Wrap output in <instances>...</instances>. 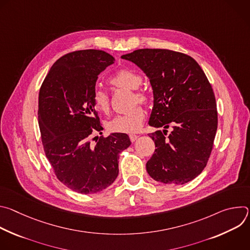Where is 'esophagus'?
Listing matches in <instances>:
<instances>
[{
    "instance_id": "1",
    "label": "esophagus",
    "mask_w": 250,
    "mask_h": 250,
    "mask_svg": "<svg viewBox=\"0 0 250 250\" xmlns=\"http://www.w3.org/2000/svg\"><path fill=\"white\" fill-rule=\"evenodd\" d=\"M129 138H130V141H131V142H134V141L138 138V135L131 133V134H129Z\"/></svg>"
}]
</instances>
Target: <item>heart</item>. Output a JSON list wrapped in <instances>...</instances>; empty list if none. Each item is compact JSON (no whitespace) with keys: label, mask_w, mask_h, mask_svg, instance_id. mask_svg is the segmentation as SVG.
<instances>
[{"label":"heart","mask_w":250,"mask_h":250,"mask_svg":"<svg viewBox=\"0 0 250 250\" xmlns=\"http://www.w3.org/2000/svg\"><path fill=\"white\" fill-rule=\"evenodd\" d=\"M109 83L117 88H124L134 92V102L146 103L147 95L145 92L139 91L142 83V77L137 71L124 68L121 69L109 78ZM93 104L95 109L104 115H108L110 112V98L108 93L101 87H96L92 96ZM146 120L145 110L137 106L130 113L125 115H118L106 123V128L112 132L131 133L138 131Z\"/></svg>","instance_id":"1"}]
</instances>
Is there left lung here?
I'll return each instance as SVG.
<instances>
[{
  "mask_svg": "<svg viewBox=\"0 0 250 250\" xmlns=\"http://www.w3.org/2000/svg\"><path fill=\"white\" fill-rule=\"evenodd\" d=\"M149 79L153 108L149 133L155 152L146 170L155 181L183 185L206 167L218 128L216 98L204 71L191 56L168 49H138L122 56ZM172 131L166 136V129Z\"/></svg>",
  "mask_w": 250,
  "mask_h": 250,
  "instance_id": "1",
  "label": "left lung"
}]
</instances>
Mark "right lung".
Returning <instances> with one entry per match:
<instances>
[{
	"instance_id": "add662e5",
	"label": "right lung",
	"mask_w": 250,
	"mask_h": 250,
	"mask_svg": "<svg viewBox=\"0 0 250 250\" xmlns=\"http://www.w3.org/2000/svg\"><path fill=\"white\" fill-rule=\"evenodd\" d=\"M114 60L102 50L68 53L52 65L40 91L39 124L45 155L59 181L85 195L114 183L119 155L131 145L127 134L118 132L101 136L95 146L90 140L94 130H103L93 92L98 76Z\"/></svg>"
}]
</instances>
